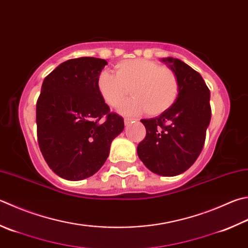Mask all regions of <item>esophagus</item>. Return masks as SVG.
<instances>
[{
	"label": "esophagus",
	"instance_id": "34e87169",
	"mask_svg": "<svg viewBox=\"0 0 248 248\" xmlns=\"http://www.w3.org/2000/svg\"><path fill=\"white\" fill-rule=\"evenodd\" d=\"M134 122V120L133 119H128V118H125L124 119V123H125V125H129L130 123H133Z\"/></svg>",
	"mask_w": 248,
	"mask_h": 248
}]
</instances>
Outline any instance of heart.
Here are the masks:
<instances>
[{"label":"heart","instance_id":"obj_1","mask_svg":"<svg viewBox=\"0 0 248 248\" xmlns=\"http://www.w3.org/2000/svg\"><path fill=\"white\" fill-rule=\"evenodd\" d=\"M114 69L115 74L107 70L100 72L96 82L98 93L109 107H118L129 91L133 97L120 107L124 114L146 110L149 115H158L175 104L179 80L174 70L144 58L123 60Z\"/></svg>","mask_w":248,"mask_h":248}]
</instances>
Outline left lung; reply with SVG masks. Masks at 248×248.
I'll list each match as a JSON object with an SVG mask.
<instances>
[{"label": "left lung", "instance_id": "obj_1", "mask_svg": "<svg viewBox=\"0 0 248 248\" xmlns=\"http://www.w3.org/2000/svg\"><path fill=\"white\" fill-rule=\"evenodd\" d=\"M179 80L175 104L156 118L140 120L146 137L138 144L140 160L161 176L182 174L197 161L211 122V94L203 78L177 58H163Z\"/></svg>", "mask_w": 248, "mask_h": 248}]
</instances>
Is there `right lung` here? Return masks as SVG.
Returning <instances> with one entry per match:
<instances>
[{
    "label": "right lung",
    "mask_w": 248,
    "mask_h": 248,
    "mask_svg": "<svg viewBox=\"0 0 248 248\" xmlns=\"http://www.w3.org/2000/svg\"><path fill=\"white\" fill-rule=\"evenodd\" d=\"M105 59H69L44 78L36 101V134L44 160L55 174L82 180L100 170L122 116L110 112L96 82Z\"/></svg>",
    "instance_id": "1"
}]
</instances>
